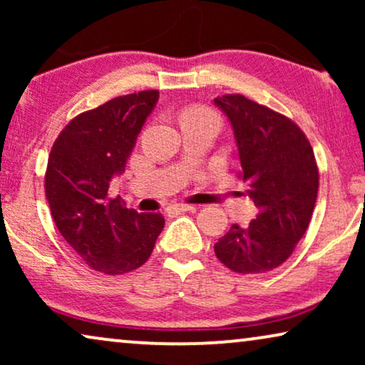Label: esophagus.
<instances>
[{
	"label": "esophagus",
	"instance_id": "1",
	"mask_svg": "<svg viewBox=\"0 0 365 365\" xmlns=\"http://www.w3.org/2000/svg\"><path fill=\"white\" fill-rule=\"evenodd\" d=\"M166 211L169 214H181L186 211H194V206H189V204H171V206H168Z\"/></svg>",
	"mask_w": 365,
	"mask_h": 365
}]
</instances>
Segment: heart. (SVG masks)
Returning <instances> with one entry per match:
<instances>
[{
	"mask_svg": "<svg viewBox=\"0 0 365 365\" xmlns=\"http://www.w3.org/2000/svg\"><path fill=\"white\" fill-rule=\"evenodd\" d=\"M186 114H204V116H214L211 111H207V109L204 108H194V109H189L186 111Z\"/></svg>",
	"mask_w": 365,
	"mask_h": 365,
	"instance_id": "1",
	"label": "heart"
}]
</instances>
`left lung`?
<instances>
[{
  "label": "left lung",
  "instance_id": "left-lung-1",
  "mask_svg": "<svg viewBox=\"0 0 365 365\" xmlns=\"http://www.w3.org/2000/svg\"><path fill=\"white\" fill-rule=\"evenodd\" d=\"M232 128L246 194L257 207L249 226L232 224L214 244L224 266L261 274L286 261L316 206L319 171L306 134L291 119L242 94L214 98Z\"/></svg>",
  "mask_w": 365,
  "mask_h": 365
}]
</instances>
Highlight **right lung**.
Returning <instances> with one entry per match:
<instances>
[{
    "mask_svg": "<svg viewBox=\"0 0 365 365\" xmlns=\"http://www.w3.org/2000/svg\"><path fill=\"white\" fill-rule=\"evenodd\" d=\"M158 99L159 91H141L79 114L49 153L44 187L53 219L94 271L114 276L143 266L164 227L159 212H138L108 196Z\"/></svg>",
    "mask_w": 365,
    "mask_h": 365,
    "instance_id": "add662e5",
    "label": "right lung"
}]
</instances>
